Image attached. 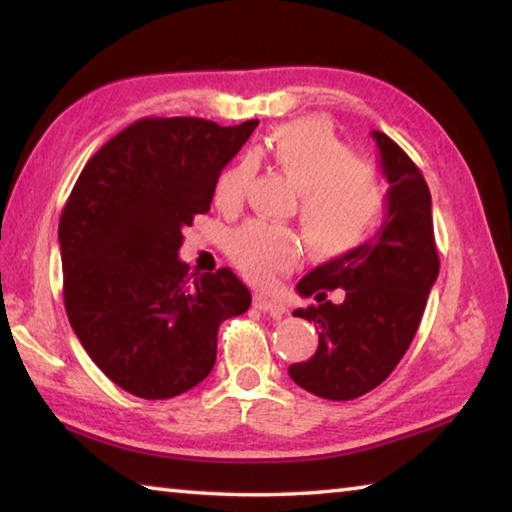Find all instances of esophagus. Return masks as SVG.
<instances>
[{"label":"esophagus","instance_id":"obj_1","mask_svg":"<svg viewBox=\"0 0 512 512\" xmlns=\"http://www.w3.org/2000/svg\"><path fill=\"white\" fill-rule=\"evenodd\" d=\"M253 305H255V309L264 311V314L273 316V318H282V316H284V311H287V309H284V305H280V302H275V300H271V298H266V296H262V293H255Z\"/></svg>","mask_w":512,"mask_h":512}]
</instances>
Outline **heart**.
<instances>
[{"label": "heart", "instance_id": "1", "mask_svg": "<svg viewBox=\"0 0 512 512\" xmlns=\"http://www.w3.org/2000/svg\"><path fill=\"white\" fill-rule=\"evenodd\" d=\"M253 158H268L300 192V223L318 257L334 259L357 250L377 228L384 189L368 162L352 151L325 121L298 119L277 126ZM250 164L223 171L214 185V203L235 210L244 201ZM232 262L255 284H271L300 255L296 232L284 225L250 221L230 241Z\"/></svg>", "mask_w": 512, "mask_h": 512}]
</instances>
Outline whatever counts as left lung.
Wrapping results in <instances>:
<instances>
[{
    "label": "left lung",
    "instance_id": "obj_1",
    "mask_svg": "<svg viewBox=\"0 0 512 512\" xmlns=\"http://www.w3.org/2000/svg\"><path fill=\"white\" fill-rule=\"evenodd\" d=\"M388 180L381 228L352 253L329 259L298 282L318 305L296 309L318 329L311 359L289 366L300 388L345 402L377 388L409 350L438 277L431 194L422 171L386 133L372 131ZM344 289L333 305L326 291Z\"/></svg>",
    "mask_w": 512,
    "mask_h": 512
}]
</instances>
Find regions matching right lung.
<instances>
[{
	"label": "right lung",
	"mask_w": 512,
	"mask_h": 512,
	"mask_svg": "<svg viewBox=\"0 0 512 512\" xmlns=\"http://www.w3.org/2000/svg\"><path fill=\"white\" fill-rule=\"evenodd\" d=\"M259 121L144 117L92 155L60 214L69 325L119 388L169 400L210 375L225 318L250 291L230 268L189 280L183 230Z\"/></svg>",
	"instance_id": "add662e5"
}]
</instances>
